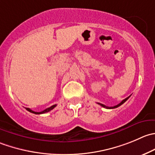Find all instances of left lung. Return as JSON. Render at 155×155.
Masks as SVG:
<instances>
[{"mask_svg": "<svg viewBox=\"0 0 155 155\" xmlns=\"http://www.w3.org/2000/svg\"><path fill=\"white\" fill-rule=\"evenodd\" d=\"M129 97H130V96H129L128 97H127V98H125V99H124V100H123L122 101H121L120 103V104H118L117 105H116V106H114V107H107V106H105V105L102 104H101V103H97V104H100L101 106V107H103L107 108V109H108V108H110V109H111V108H116V107H119V106H120V105H121V104H124V102H125V101H127V99H128Z\"/></svg>", "mask_w": 155, "mask_h": 155, "instance_id": "8db88e82", "label": "left lung"}]
</instances>
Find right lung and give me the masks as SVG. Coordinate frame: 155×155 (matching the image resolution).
I'll list each match as a JSON object with an SVG mask.
<instances>
[{
  "mask_svg": "<svg viewBox=\"0 0 155 155\" xmlns=\"http://www.w3.org/2000/svg\"><path fill=\"white\" fill-rule=\"evenodd\" d=\"M57 106V104H54V105H52L51 107H48V108H47V109H45V110H44L43 111H41V112H35V111H33V110H31V109H30V108H25V109L27 110L28 111H29V112H31V113H33V114H45V113H47V112H49V111L50 110H51L52 109H54V108L55 107Z\"/></svg>",
  "mask_w": 155,
  "mask_h": 155,
  "instance_id": "obj_1",
  "label": "right lung"
}]
</instances>
